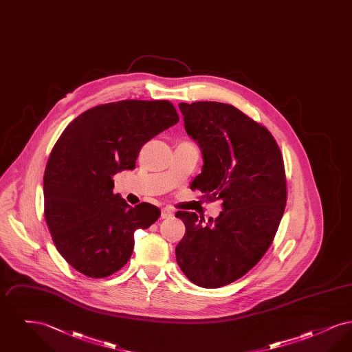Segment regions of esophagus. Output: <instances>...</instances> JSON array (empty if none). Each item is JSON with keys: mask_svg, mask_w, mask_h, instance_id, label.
<instances>
[{"mask_svg": "<svg viewBox=\"0 0 352 352\" xmlns=\"http://www.w3.org/2000/svg\"><path fill=\"white\" fill-rule=\"evenodd\" d=\"M173 215H174V210L170 208V207H164V208L161 210V218L162 219L171 218Z\"/></svg>", "mask_w": 352, "mask_h": 352, "instance_id": "esophagus-1", "label": "esophagus"}]
</instances>
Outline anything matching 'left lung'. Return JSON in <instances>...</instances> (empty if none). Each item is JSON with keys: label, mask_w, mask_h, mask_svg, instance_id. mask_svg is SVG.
Masks as SVG:
<instances>
[{"label": "left lung", "mask_w": 352, "mask_h": 352, "mask_svg": "<svg viewBox=\"0 0 352 352\" xmlns=\"http://www.w3.org/2000/svg\"><path fill=\"white\" fill-rule=\"evenodd\" d=\"M179 109L203 157L191 188L221 199L223 211L206 226L195 212L178 211L186 234L175 256L192 284L214 289L244 276L268 251L286 204L284 161L268 129L230 104L179 102Z\"/></svg>", "instance_id": "1"}]
</instances>
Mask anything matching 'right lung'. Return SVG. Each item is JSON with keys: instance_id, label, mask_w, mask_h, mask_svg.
I'll return each instance as SVG.
<instances>
[{"instance_id": "right-lung-1", "label": "right lung", "mask_w": 352, "mask_h": 352, "mask_svg": "<svg viewBox=\"0 0 352 352\" xmlns=\"http://www.w3.org/2000/svg\"><path fill=\"white\" fill-rule=\"evenodd\" d=\"M179 121L168 100H122L79 115L60 134L43 177L45 218L54 244L84 276L102 278L132 256L134 231L161 211L131 207L113 194V175L133 170L144 144Z\"/></svg>"}]
</instances>
